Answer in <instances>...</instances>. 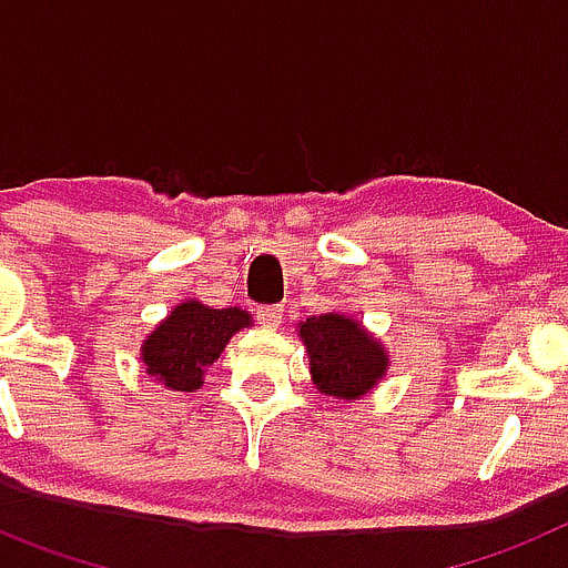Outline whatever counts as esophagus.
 <instances>
[{
	"mask_svg": "<svg viewBox=\"0 0 568 568\" xmlns=\"http://www.w3.org/2000/svg\"><path fill=\"white\" fill-rule=\"evenodd\" d=\"M255 318H258L261 327L278 329L281 318H284V310H281V307H258V310H255Z\"/></svg>",
	"mask_w": 568,
	"mask_h": 568,
	"instance_id": "34e87169",
	"label": "esophagus"
}]
</instances>
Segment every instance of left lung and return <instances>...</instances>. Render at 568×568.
Returning <instances> with one entry per match:
<instances>
[{"label":"left lung","instance_id":"8db88e82","mask_svg":"<svg viewBox=\"0 0 568 568\" xmlns=\"http://www.w3.org/2000/svg\"><path fill=\"white\" fill-rule=\"evenodd\" d=\"M298 335L307 346L310 373L324 395L355 400L384 378L389 355L378 338L355 318L338 313L301 321Z\"/></svg>","mask_w":568,"mask_h":568}]
</instances>
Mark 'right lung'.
I'll list each match as a JSON object with an SVG mask.
<instances>
[{"label": "right lung", "mask_w": 568, "mask_h": 568, "mask_svg": "<svg viewBox=\"0 0 568 568\" xmlns=\"http://www.w3.org/2000/svg\"><path fill=\"white\" fill-rule=\"evenodd\" d=\"M244 327H250L247 310H213L202 301H184L142 344L144 369L175 393H195L204 384V369Z\"/></svg>", "instance_id": "obj_1"}]
</instances>
